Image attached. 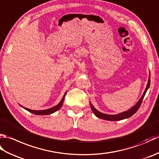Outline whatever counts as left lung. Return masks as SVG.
Instances as JSON below:
<instances>
[{"instance_id": "8db88e82", "label": "left lung", "mask_w": 159, "mask_h": 159, "mask_svg": "<svg viewBox=\"0 0 159 159\" xmlns=\"http://www.w3.org/2000/svg\"><path fill=\"white\" fill-rule=\"evenodd\" d=\"M150 85V74L149 76V79H148V84H147V86H146V88L144 91V93H143L142 96L141 97V98L139 99V100L137 102V104L134 105L133 107H132L130 109L126 111H125V112L123 113H121L119 114H117V115H107V114H104L100 112L98 110H96L95 108L93 107V106L92 105V104H90V106H91V109H92L93 113H94V115L98 118H100V119H102V120H109V121H118V120H124V119H126V118H128L131 117L133 115H134L135 113L137 110L139 109V107L141 106V104L142 102V101L143 100V98L146 95V93L147 92L148 89L149 88Z\"/></svg>"}]
</instances>
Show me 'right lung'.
<instances>
[{"mask_svg": "<svg viewBox=\"0 0 159 159\" xmlns=\"http://www.w3.org/2000/svg\"><path fill=\"white\" fill-rule=\"evenodd\" d=\"M66 92L64 93V95L62 98L61 100L60 101V102L57 104V106L55 107H53L52 108H50V109H46V110H40V111H36V110H31V109H27V108H25L24 107H22V108H24V109H26V111H29V112H31L33 114H35V115H38V116H41V115H50V114H52L53 113L56 112L57 111H58L59 109H61V107H62L63 105V100H64V98H65V96H66Z\"/></svg>", "mask_w": 159, "mask_h": 159, "instance_id": "obj_1", "label": "right lung"}]
</instances>
